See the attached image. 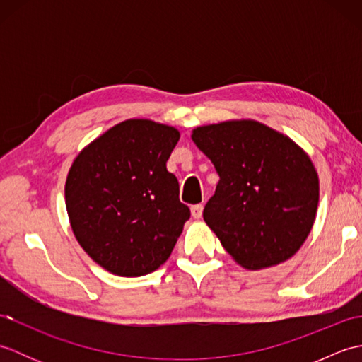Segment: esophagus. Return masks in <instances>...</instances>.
<instances>
[{
    "label": "esophagus",
    "mask_w": 362,
    "mask_h": 362,
    "mask_svg": "<svg viewBox=\"0 0 362 362\" xmlns=\"http://www.w3.org/2000/svg\"><path fill=\"white\" fill-rule=\"evenodd\" d=\"M202 213H204V205L202 204H197V205L191 206V214H193L194 219H201Z\"/></svg>",
    "instance_id": "34e87169"
}]
</instances>
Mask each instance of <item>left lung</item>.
<instances>
[{
    "label": "left lung",
    "instance_id": "left-lung-1",
    "mask_svg": "<svg viewBox=\"0 0 362 362\" xmlns=\"http://www.w3.org/2000/svg\"><path fill=\"white\" fill-rule=\"evenodd\" d=\"M191 138L219 174L204 221L222 247L249 271L294 257L319 204V175L308 153L255 119L199 126Z\"/></svg>",
    "mask_w": 362,
    "mask_h": 362
}]
</instances>
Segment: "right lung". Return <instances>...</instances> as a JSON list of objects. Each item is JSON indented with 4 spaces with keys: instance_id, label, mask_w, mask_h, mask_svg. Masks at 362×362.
Returning <instances> with one entry per match:
<instances>
[{
    "instance_id": "obj_1",
    "label": "right lung",
    "mask_w": 362,
    "mask_h": 362,
    "mask_svg": "<svg viewBox=\"0 0 362 362\" xmlns=\"http://www.w3.org/2000/svg\"><path fill=\"white\" fill-rule=\"evenodd\" d=\"M180 138L173 126L134 118L83 148L68 171L65 204L87 255L119 276H141L165 263L189 209L166 161Z\"/></svg>"
}]
</instances>
